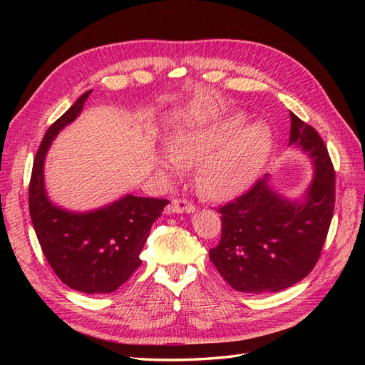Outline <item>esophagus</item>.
I'll list each match as a JSON object with an SVG mask.
<instances>
[{
	"label": "esophagus",
	"mask_w": 365,
	"mask_h": 365,
	"mask_svg": "<svg viewBox=\"0 0 365 365\" xmlns=\"http://www.w3.org/2000/svg\"><path fill=\"white\" fill-rule=\"evenodd\" d=\"M169 212L170 213H193L195 205L190 201L184 200V197H175L169 205Z\"/></svg>",
	"instance_id": "34e87169"
}]
</instances>
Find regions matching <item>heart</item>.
Masks as SVG:
<instances>
[{
    "label": "heart",
    "instance_id": "b5f03b06",
    "mask_svg": "<svg viewBox=\"0 0 365 365\" xmlns=\"http://www.w3.org/2000/svg\"><path fill=\"white\" fill-rule=\"evenodd\" d=\"M244 117H231L215 126H197L175 132L169 141L170 157L160 160V169L175 176L180 164L203 161L197 170L200 189L215 197L239 193L254 180L271 149L268 128L254 125L242 130Z\"/></svg>",
    "mask_w": 365,
    "mask_h": 365
}]
</instances>
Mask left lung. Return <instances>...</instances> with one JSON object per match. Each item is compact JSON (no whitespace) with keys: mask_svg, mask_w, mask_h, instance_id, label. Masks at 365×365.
I'll return each instance as SVG.
<instances>
[{"mask_svg":"<svg viewBox=\"0 0 365 365\" xmlns=\"http://www.w3.org/2000/svg\"><path fill=\"white\" fill-rule=\"evenodd\" d=\"M289 145L300 146L315 165L303 202L275 193L268 176L219 207L222 233L210 260L231 288L279 292L314 269L335 208V170L323 138L291 113Z\"/></svg>","mask_w":365,"mask_h":365,"instance_id":"obj_1","label":"left lung"}]
</instances>
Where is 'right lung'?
<instances>
[{
    "label": "right lung",
    "mask_w": 365,
    "mask_h": 365,
    "mask_svg": "<svg viewBox=\"0 0 365 365\" xmlns=\"http://www.w3.org/2000/svg\"><path fill=\"white\" fill-rule=\"evenodd\" d=\"M91 91L82 94L43 135L33 163L29 208L33 228L48 264L71 289L85 294L114 292L141 264L140 252L152 224L168 200L126 195L88 213L53 205L43 187V160L53 138L81 114Z\"/></svg>",
    "instance_id": "add662e5"
}]
</instances>
